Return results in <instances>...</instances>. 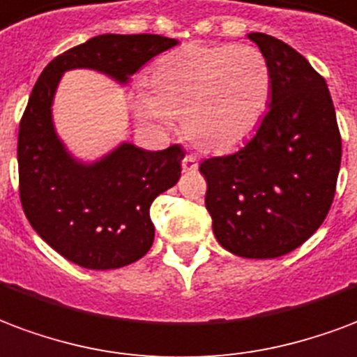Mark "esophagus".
Instances as JSON below:
<instances>
[{"mask_svg": "<svg viewBox=\"0 0 357 357\" xmlns=\"http://www.w3.org/2000/svg\"><path fill=\"white\" fill-rule=\"evenodd\" d=\"M181 168H183V172H197L199 170V162L192 155H185V158L181 160Z\"/></svg>", "mask_w": 357, "mask_h": 357, "instance_id": "34e87169", "label": "esophagus"}]
</instances>
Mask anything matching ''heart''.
Wrapping results in <instances>:
<instances>
[{
  "instance_id": "1",
  "label": "heart",
  "mask_w": 357,
  "mask_h": 357,
  "mask_svg": "<svg viewBox=\"0 0 357 357\" xmlns=\"http://www.w3.org/2000/svg\"><path fill=\"white\" fill-rule=\"evenodd\" d=\"M149 91H139V117L170 123L181 115L191 142L231 149L252 134L271 98V70L263 52L250 45L187 43L153 64Z\"/></svg>"
}]
</instances>
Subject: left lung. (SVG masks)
<instances>
[{
  "mask_svg": "<svg viewBox=\"0 0 357 357\" xmlns=\"http://www.w3.org/2000/svg\"><path fill=\"white\" fill-rule=\"evenodd\" d=\"M248 38L268 62V112L248 144L206 158V210L215 238L245 259H274L324 223L337 189L342 144L326 79L280 39Z\"/></svg>",
  "mask_w": 357,
  "mask_h": 357,
  "instance_id": "1",
  "label": "left lung"
}]
</instances>
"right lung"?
<instances>
[{"label":"right lung","mask_w":357,"mask_h":357,"mask_svg":"<svg viewBox=\"0 0 357 357\" xmlns=\"http://www.w3.org/2000/svg\"><path fill=\"white\" fill-rule=\"evenodd\" d=\"M178 45L155 33H104L62 52L39 75L18 128V191L33 231L62 257L109 271L149 252L151 202L178 183L181 145L145 151L121 144L96 162L71 157L52 125V98L62 73L89 68L123 84L151 58Z\"/></svg>","instance_id":"add662e5"}]
</instances>
